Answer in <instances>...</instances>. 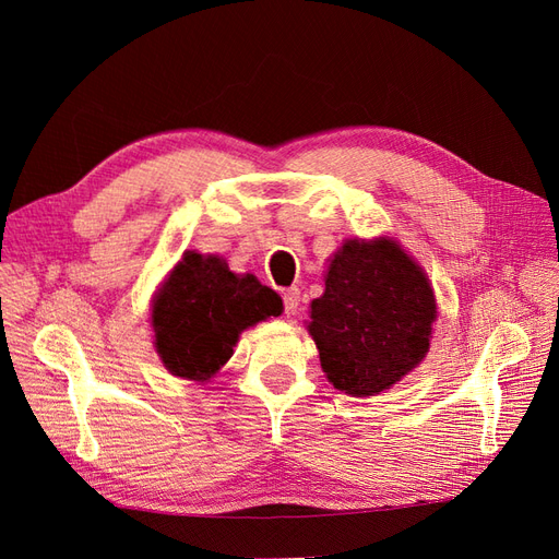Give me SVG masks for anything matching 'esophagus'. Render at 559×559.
Masks as SVG:
<instances>
[{
  "label": "esophagus",
  "instance_id": "esophagus-1",
  "mask_svg": "<svg viewBox=\"0 0 559 559\" xmlns=\"http://www.w3.org/2000/svg\"><path fill=\"white\" fill-rule=\"evenodd\" d=\"M282 298H284V312H286V317L296 314L298 308H300V292L296 289V286H292V289H286L282 294Z\"/></svg>",
  "mask_w": 559,
  "mask_h": 559
}]
</instances>
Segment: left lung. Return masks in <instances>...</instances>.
I'll return each mask as SVG.
<instances>
[{
    "mask_svg": "<svg viewBox=\"0 0 559 559\" xmlns=\"http://www.w3.org/2000/svg\"><path fill=\"white\" fill-rule=\"evenodd\" d=\"M324 282L308 331L335 389L376 396L425 359L436 298L425 270L396 240H347Z\"/></svg>",
    "mask_w": 559,
    "mask_h": 559,
    "instance_id": "obj_1",
    "label": "left lung"
}]
</instances>
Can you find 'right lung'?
Returning a JSON list of instances; mask_svg holds the SVG:
<instances>
[{"label": "right lung", "instance_id": "right-lung-1", "mask_svg": "<svg viewBox=\"0 0 559 559\" xmlns=\"http://www.w3.org/2000/svg\"><path fill=\"white\" fill-rule=\"evenodd\" d=\"M282 314L280 296L253 275H235L218 257L186 251L151 306L156 352L183 380L207 382L245 329Z\"/></svg>", "mask_w": 559, "mask_h": 559}]
</instances>
